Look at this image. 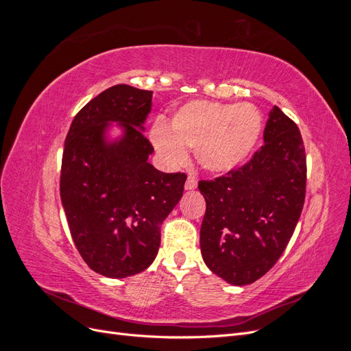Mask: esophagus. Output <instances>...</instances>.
<instances>
[{"label":"esophagus","instance_id":"obj_1","mask_svg":"<svg viewBox=\"0 0 351 351\" xmlns=\"http://www.w3.org/2000/svg\"><path fill=\"white\" fill-rule=\"evenodd\" d=\"M186 190H195L196 187H197V180H196V177L193 176V174H190L189 177H187V180H186Z\"/></svg>","mask_w":351,"mask_h":351}]
</instances>
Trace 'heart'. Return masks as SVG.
I'll return each instance as SVG.
<instances>
[{
	"mask_svg": "<svg viewBox=\"0 0 351 351\" xmlns=\"http://www.w3.org/2000/svg\"><path fill=\"white\" fill-rule=\"evenodd\" d=\"M262 114L253 104L192 101L180 107L168 130H151L155 149L171 165L186 161V149L196 151L199 164L210 173H228L253 154L262 133Z\"/></svg>",
	"mask_w": 351,
	"mask_h": 351,
	"instance_id": "1",
	"label": "heart"
}]
</instances>
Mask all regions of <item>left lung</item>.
I'll list each match as a JSON object with an SVG mask.
<instances>
[{
    "label": "left lung",
    "mask_w": 351,
    "mask_h": 351,
    "mask_svg": "<svg viewBox=\"0 0 351 351\" xmlns=\"http://www.w3.org/2000/svg\"><path fill=\"white\" fill-rule=\"evenodd\" d=\"M263 142L247 164L199 183L206 200L202 258L232 285L252 284L277 263L304 204L303 139L277 105L269 111Z\"/></svg>",
    "instance_id": "1"
}]
</instances>
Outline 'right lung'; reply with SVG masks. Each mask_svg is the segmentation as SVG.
I'll return each instance as SVG.
<instances>
[{
  "label": "right lung",
  "instance_id": "obj_1",
  "mask_svg": "<svg viewBox=\"0 0 351 351\" xmlns=\"http://www.w3.org/2000/svg\"><path fill=\"white\" fill-rule=\"evenodd\" d=\"M151 108V90L115 84L84 105L66 137L61 204L80 256L108 278L149 267L162 222L183 196L186 174L147 162L154 147L143 124ZM112 122L122 136L108 140Z\"/></svg>",
  "mask_w": 351,
  "mask_h": 351
}]
</instances>
